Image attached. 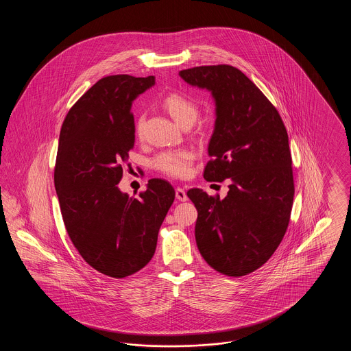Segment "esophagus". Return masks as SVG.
<instances>
[{
	"instance_id": "obj_1",
	"label": "esophagus",
	"mask_w": 351,
	"mask_h": 351,
	"mask_svg": "<svg viewBox=\"0 0 351 351\" xmlns=\"http://www.w3.org/2000/svg\"><path fill=\"white\" fill-rule=\"evenodd\" d=\"M175 192H176V199H178V200L186 201V193H185V191H184L183 188L178 186Z\"/></svg>"
}]
</instances>
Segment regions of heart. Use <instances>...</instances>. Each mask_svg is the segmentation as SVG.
Wrapping results in <instances>:
<instances>
[{
  "label": "heart",
  "mask_w": 351,
  "mask_h": 351,
  "mask_svg": "<svg viewBox=\"0 0 351 351\" xmlns=\"http://www.w3.org/2000/svg\"><path fill=\"white\" fill-rule=\"evenodd\" d=\"M163 105L167 109L169 116L173 118L180 126L186 123H193L199 114L197 104L184 95L182 92L168 93L163 100ZM143 118H138L136 121V132L142 130ZM193 163V152L189 150H166L159 152L151 160L152 167L162 173L172 178H185L191 173V168Z\"/></svg>",
  "instance_id": "heart-1"
}]
</instances>
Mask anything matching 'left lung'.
Masks as SVG:
<instances>
[{
  "mask_svg": "<svg viewBox=\"0 0 351 351\" xmlns=\"http://www.w3.org/2000/svg\"><path fill=\"white\" fill-rule=\"evenodd\" d=\"M216 102L208 182L230 179L225 199L186 192L197 209L196 243L205 262L228 276L262 267L287 232L295 195L288 134L276 108L238 68L201 66L179 72Z\"/></svg>",
  "mask_w": 351,
  "mask_h": 351,
  "instance_id": "8db88e82",
  "label": "left lung"
}]
</instances>
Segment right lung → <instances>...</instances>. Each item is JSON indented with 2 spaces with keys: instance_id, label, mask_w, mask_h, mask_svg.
Returning <instances> with one entry per match:
<instances>
[{
  "instance_id": "1",
  "label": "right lung",
  "mask_w": 351,
  "mask_h": 351,
  "mask_svg": "<svg viewBox=\"0 0 351 351\" xmlns=\"http://www.w3.org/2000/svg\"><path fill=\"white\" fill-rule=\"evenodd\" d=\"M154 84V76L102 77L69 109L59 136L53 183L68 235L90 267L116 279L150 262L175 200L162 179L138 197L117 185L135 141L133 101Z\"/></svg>"
}]
</instances>
